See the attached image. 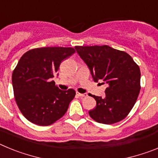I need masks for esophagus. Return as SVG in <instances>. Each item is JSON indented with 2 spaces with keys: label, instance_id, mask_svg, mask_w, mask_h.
<instances>
[{
  "label": "esophagus",
  "instance_id": "obj_1",
  "mask_svg": "<svg viewBox=\"0 0 158 158\" xmlns=\"http://www.w3.org/2000/svg\"><path fill=\"white\" fill-rule=\"evenodd\" d=\"M77 95L78 96H81V97H85V96H87V93H78V92H77Z\"/></svg>",
  "mask_w": 158,
  "mask_h": 158
}]
</instances>
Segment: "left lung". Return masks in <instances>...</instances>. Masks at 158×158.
<instances>
[{"label": "left lung", "mask_w": 158, "mask_h": 158, "mask_svg": "<svg viewBox=\"0 0 158 158\" xmlns=\"http://www.w3.org/2000/svg\"><path fill=\"white\" fill-rule=\"evenodd\" d=\"M75 49L89 67L93 81H101L107 85L104 98L93 96L96 106L89 111L90 117L104 124L123 120L134 107L140 92L139 65L127 53L109 46H77Z\"/></svg>", "instance_id": "left-lung-1"}]
</instances>
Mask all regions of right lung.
I'll return each instance as SVG.
<instances>
[{
    "instance_id": "add662e5",
    "label": "right lung",
    "mask_w": 158,
    "mask_h": 158,
    "mask_svg": "<svg viewBox=\"0 0 158 158\" xmlns=\"http://www.w3.org/2000/svg\"><path fill=\"white\" fill-rule=\"evenodd\" d=\"M74 52L72 47H42L20 58L12 82L16 104L27 120L48 126L65 115L76 93L59 89L52 78L58 75L61 62Z\"/></svg>"
}]
</instances>
